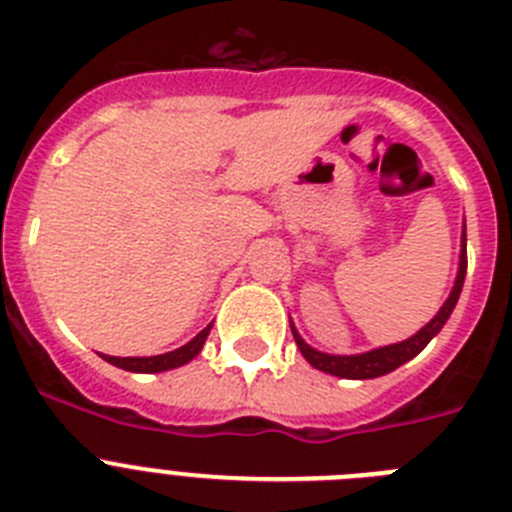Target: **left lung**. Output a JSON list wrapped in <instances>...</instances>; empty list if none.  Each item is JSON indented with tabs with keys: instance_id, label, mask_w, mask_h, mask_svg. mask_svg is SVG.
Masks as SVG:
<instances>
[{
	"instance_id": "1",
	"label": "left lung",
	"mask_w": 512,
	"mask_h": 512,
	"mask_svg": "<svg viewBox=\"0 0 512 512\" xmlns=\"http://www.w3.org/2000/svg\"><path fill=\"white\" fill-rule=\"evenodd\" d=\"M464 274H467V233L461 235V261H459V274H456V284L451 289L449 300L443 302V307L438 310L436 318L431 323L420 328L413 338L408 341L395 343V346H384L377 348V351H369V354H359V356H330V354H320L315 348L307 346L305 341L300 338V333L295 330L292 325V336H295L297 346H300L302 356L310 361L315 369L320 372H328L333 377H343V379H374V377H382V374H390L395 372L397 366H402L405 361H410L413 356H418L428 341L436 336L438 330L443 328V323L449 320L451 310H454L456 300L461 295V287H464Z\"/></svg>"
}]
</instances>
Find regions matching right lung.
<instances>
[{
  "label": "right lung",
  "mask_w": 512,
  "mask_h": 512,
  "mask_svg": "<svg viewBox=\"0 0 512 512\" xmlns=\"http://www.w3.org/2000/svg\"><path fill=\"white\" fill-rule=\"evenodd\" d=\"M210 328L212 325H207V328L202 330V333H197V336H194L187 346L176 348V351H169V354L138 356V359H135V356H125V359H120V356H104V361H110V364L120 366V369H125V372H138V374L166 372V369H174V366L187 364V361H192L194 356L200 354L202 343H205Z\"/></svg>",
  "instance_id": "add662e5"
}]
</instances>
